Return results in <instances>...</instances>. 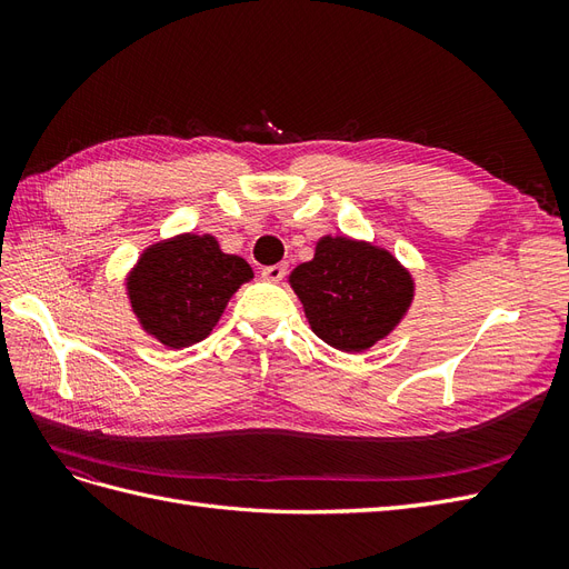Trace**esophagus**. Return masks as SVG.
<instances>
[{
  "mask_svg": "<svg viewBox=\"0 0 569 569\" xmlns=\"http://www.w3.org/2000/svg\"><path fill=\"white\" fill-rule=\"evenodd\" d=\"M261 274H263V280H268V282H280L284 274H287V263H274V266H266L263 270H261Z\"/></svg>",
  "mask_w": 569,
  "mask_h": 569,
  "instance_id": "esophagus-1",
  "label": "esophagus"
}]
</instances>
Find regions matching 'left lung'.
<instances>
[{
	"label": "left lung",
	"instance_id": "left-lung-1",
	"mask_svg": "<svg viewBox=\"0 0 569 569\" xmlns=\"http://www.w3.org/2000/svg\"><path fill=\"white\" fill-rule=\"evenodd\" d=\"M311 330L330 347L360 353L385 339L416 295L410 272L387 251L351 237H322L313 261L289 274Z\"/></svg>",
	"mask_w": 569,
	"mask_h": 569
}]
</instances>
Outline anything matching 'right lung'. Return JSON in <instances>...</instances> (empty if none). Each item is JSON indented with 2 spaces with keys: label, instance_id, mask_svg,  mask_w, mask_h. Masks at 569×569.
Wrapping results in <instances>:
<instances>
[{
  "label": "right lung",
  "instance_id": "obj_1",
  "mask_svg": "<svg viewBox=\"0 0 569 569\" xmlns=\"http://www.w3.org/2000/svg\"><path fill=\"white\" fill-rule=\"evenodd\" d=\"M251 278L244 258L222 253L216 237L187 232L147 247L126 287L142 330L168 349H184L211 335Z\"/></svg>",
  "mask_w": 569,
  "mask_h": 569
}]
</instances>
